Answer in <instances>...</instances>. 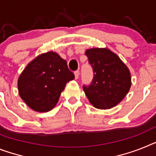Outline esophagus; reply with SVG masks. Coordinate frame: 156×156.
I'll list each match as a JSON object with an SVG mask.
<instances>
[{
  "instance_id": "esophagus-1",
  "label": "esophagus",
  "mask_w": 156,
  "mask_h": 156,
  "mask_svg": "<svg viewBox=\"0 0 156 156\" xmlns=\"http://www.w3.org/2000/svg\"><path fill=\"white\" fill-rule=\"evenodd\" d=\"M74 76H75V79H78V77H79V71L78 70L74 71Z\"/></svg>"
}]
</instances>
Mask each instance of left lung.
Instances as JSON below:
<instances>
[{"mask_svg": "<svg viewBox=\"0 0 156 156\" xmlns=\"http://www.w3.org/2000/svg\"><path fill=\"white\" fill-rule=\"evenodd\" d=\"M94 78L83 90L95 108L107 109L116 106L129 93L131 75L129 68L116 54L107 48H92L86 51Z\"/></svg>", "mask_w": 156, "mask_h": 156, "instance_id": "obj_1", "label": "left lung"}]
</instances>
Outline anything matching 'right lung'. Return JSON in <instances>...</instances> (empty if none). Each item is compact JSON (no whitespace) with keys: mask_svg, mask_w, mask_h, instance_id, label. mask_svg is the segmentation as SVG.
<instances>
[{"mask_svg":"<svg viewBox=\"0 0 156 156\" xmlns=\"http://www.w3.org/2000/svg\"><path fill=\"white\" fill-rule=\"evenodd\" d=\"M74 74L67 62L55 52L42 54L31 61L20 75L18 90L22 100L37 112L55 106L60 94Z\"/></svg>","mask_w":156,"mask_h":156,"instance_id":"1","label":"right lung"}]
</instances>
